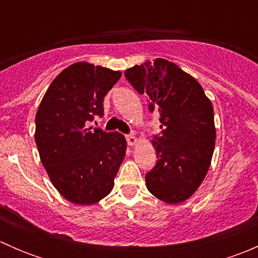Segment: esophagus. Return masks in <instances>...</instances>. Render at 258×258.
Instances as JSON below:
<instances>
[{"instance_id": "obj_1", "label": "esophagus", "mask_w": 258, "mask_h": 258, "mask_svg": "<svg viewBox=\"0 0 258 258\" xmlns=\"http://www.w3.org/2000/svg\"><path fill=\"white\" fill-rule=\"evenodd\" d=\"M126 140H127V144H128V146H135L137 142H139V140H137L135 136H127Z\"/></svg>"}]
</instances>
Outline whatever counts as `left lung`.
Masks as SVG:
<instances>
[{"mask_svg": "<svg viewBox=\"0 0 258 258\" xmlns=\"http://www.w3.org/2000/svg\"><path fill=\"white\" fill-rule=\"evenodd\" d=\"M128 82L161 114L162 135L152 140L157 163L146 175L147 189L166 204L186 201L202 183L215 150L213 107L195 77L165 58L124 71Z\"/></svg>", "mask_w": 258, "mask_h": 258, "instance_id": "obj_1", "label": "left lung"}]
</instances>
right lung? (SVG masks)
<instances>
[{
  "label": "right lung",
  "mask_w": 258,
  "mask_h": 258,
  "mask_svg": "<svg viewBox=\"0 0 258 258\" xmlns=\"http://www.w3.org/2000/svg\"><path fill=\"white\" fill-rule=\"evenodd\" d=\"M121 75L76 62L52 81L38 106L35 141L41 162L57 191L75 205L105 199L126 155L123 135L87 127L103 114V98Z\"/></svg>",
  "instance_id": "right-lung-1"
}]
</instances>
